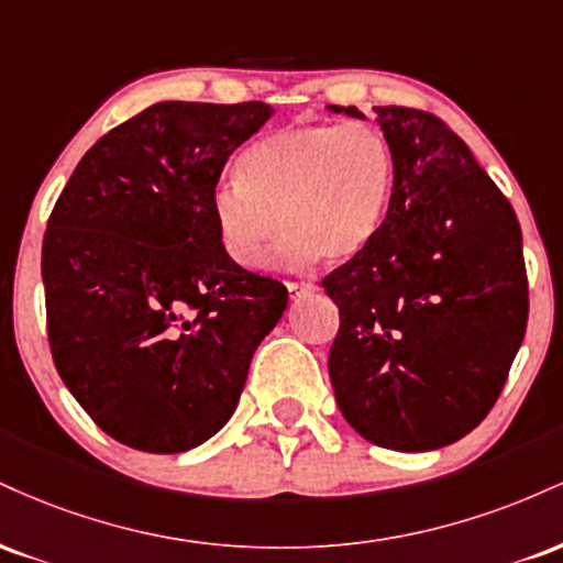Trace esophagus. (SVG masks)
I'll list each match as a JSON object with an SVG mask.
<instances>
[{
	"mask_svg": "<svg viewBox=\"0 0 563 563\" xmlns=\"http://www.w3.org/2000/svg\"><path fill=\"white\" fill-rule=\"evenodd\" d=\"M314 290H318V286H314V283H288L290 299H303V296L314 294Z\"/></svg>",
	"mask_w": 563,
	"mask_h": 563,
	"instance_id": "obj_1",
	"label": "esophagus"
}]
</instances>
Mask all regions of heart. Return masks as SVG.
Returning <instances> with one entry per match:
<instances>
[{"label": "heart", "mask_w": 563, "mask_h": 563, "mask_svg": "<svg viewBox=\"0 0 563 563\" xmlns=\"http://www.w3.org/2000/svg\"><path fill=\"white\" fill-rule=\"evenodd\" d=\"M238 179L211 190L219 249L243 269L262 267L283 228L290 267L325 256L349 262L378 235L394 192V156L367 124H303L267 134L243 153Z\"/></svg>", "instance_id": "1"}]
</instances>
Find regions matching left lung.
<instances>
[{
	"instance_id": "8db88e82",
	"label": "left lung",
	"mask_w": 563,
	"mask_h": 563,
	"mask_svg": "<svg viewBox=\"0 0 563 563\" xmlns=\"http://www.w3.org/2000/svg\"><path fill=\"white\" fill-rule=\"evenodd\" d=\"M331 111L365 119L352 106ZM373 111L391 147L394 192L373 243L322 280L341 314L328 371L360 437L437 450L487 418L525 341L521 228L442 119Z\"/></svg>"
}]
</instances>
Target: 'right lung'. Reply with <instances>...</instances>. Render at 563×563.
Masks as SVG:
<instances>
[{"mask_svg":"<svg viewBox=\"0 0 563 563\" xmlns=\"http://www.w3.org/2000/svg\"><path fill=\"white\" fill-rule=\"evenodd\" d=\"M267 102H156L111 129L63 187L42 245L57 373L89 418L142 452L214 437L288 290L219 249L209 198Z\"/></svg>","mask_w":563,"mask_h":563,"instance_id":"1","label":"right lung"}]
</instances>
